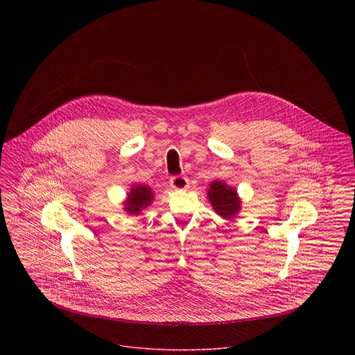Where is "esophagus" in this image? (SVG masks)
<instances>
[{"instance_id": "esophagus-1", "label": "esophagus", "mask_w": 355, "mask_h": 355, "mask_svg": "<svg viewBox=\"0 0 355 355\" xmlns=\"http://www.w3.org/2000/svg\"><path fill=\"white\" fill-rule=\"evenodd\" d=\"M170 187L174 189H187L189 187V181L184 175H175L170 178Z\"/></svg>"}]
</instances>
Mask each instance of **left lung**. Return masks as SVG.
Segmentation results:
<instances>
[{
	"label": "left lung",
	"mask_w": 355,
	"mask_h": 355,
	"mask_svg": "<svg viewBox=\"0 0 355 355\" xmlns=\"http://www.w3.org/2000/svg\"><path fill=\"white\" fill-rule=\"evenodd\" d=\"M208 198L215 212L223 219L234 218L240 211V198L234 188L222 181H214L208 189Z\"/></svg>",
	"instance_id": "8db88e82"
}]
</instances>
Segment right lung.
I'll list each match as a JSON object with an SVG mask.
<instances>
[{"label":"right lung","mask_w":355,"mask_h":355,"mask_svg":"<svg viewBox=\"0 0 355 355\" xmlns=\"http://www.w3.org/2000/svg\"><path fill=\"white\" fill-rule=\"evenodd\" d=\"M151 200H153L151 188L146 185H135L128 193V199L125 200V211L130 215H139L151 204Z\"/></svg>","instance_id":"1"}]
</instances>
